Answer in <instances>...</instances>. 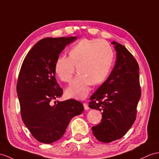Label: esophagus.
Returning <instances> with one entry per match:
<instances>
[{
	"label": "esophagus",
	"mask_w": 159,
	"mask_h": 159,
	"mask_svg": "<svg viewBox=\"0 0 159 159\" xmlns=\"http://www.w3.org/2000/svg\"><path fill=\"white\" fill-rule=\"evenodd\" d=\"M83 104H84V109L85 110H88L89 109L88 104L86 102H84Z\"/></svg>",
	"instance_id": "34e87169"
}]
</instances>
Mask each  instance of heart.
<instances>
[{"instance_id": "1", "label": "heart", "mask_w": 159, "mask_h": 159, "mask_svg": "<svg viewBox=\"0 0 159 159\" xmlns=\"http://www.w3.org/2000/svg\"><path fill=\"white\" fill-rule=\"evenodd\" d=\"M113 61V49L107 42L82 39L69 50V57L57 58L55 72L61 81L69 83L77 67L79 74L67 88L66 93L69 97L84 99L90 93L92 84H99L105 80Z\"/></svg>"}]
</instances>
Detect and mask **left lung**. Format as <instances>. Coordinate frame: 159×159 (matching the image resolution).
Instances as JSON below:
<instances>
[{
  "instance_id": "1",
  "label": "left lung",
  "mask_w": 159,
  "mask_h": 159,
  "mask_svg": "<svg viewBox=\"0 0 159 159\" xmlns=\"http://www.w3.org/2000/svg\"><path fill=\"white\" fill-rule=\"evenodd\" d=\"M116 61L110 75L90 97V109L102 112L101 122L92 127L98 140L109 143L119 140L132 126L141 96L139 66L124 46L112 42Z\"/></svg>"
}]
</instances>
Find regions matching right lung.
<instances>
[{"instance_id": "add662e5", "label": "right lung", "mask_w": 159, "mask_h": 159, "mask_svg": "<svg viewBox=\"0 0 159 159\" xmlns=\"http://www.w3.org/2000/svg\"><path fill=\"white\" fill-rule=\"evenodd\" d=\"M77 38H46L38 41L23 62L17 92L23 121L34 138L51 144L63 136L71 119L84 111L74 99L59 101L63 89L55 78V65L66 46Z\"/></svg>"}]
</instances>
